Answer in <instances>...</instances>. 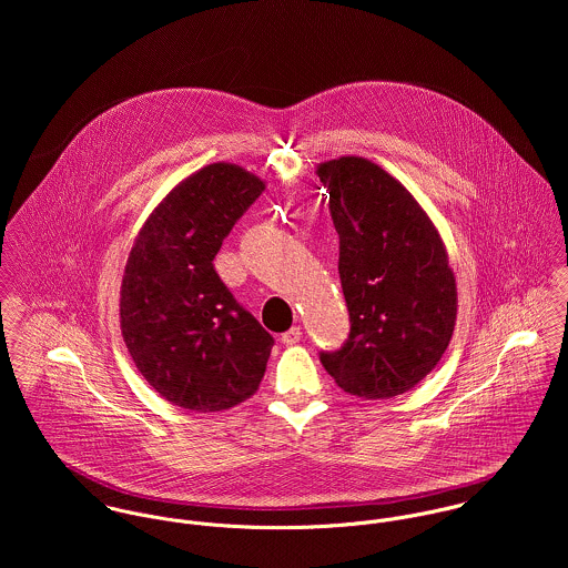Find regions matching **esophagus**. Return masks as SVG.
I'll return each mask as SVG.
<instances>
[{"mask_svg": "<svg viewBox=\"0 0 568 568\" xmlns=\"http://www.w3.org/2000/svg\"><path fill=\"white\" fill-rule=\"evenodd\" d=\"M300 338H302V327L300 325H293L291 329H286L282 334V343L284 345H295V343H300Z\"/></svg>", "mask_w": 568, "mask_h": 568, "instance_id": "obj_1", "label": "esophagus"}]
</instances>
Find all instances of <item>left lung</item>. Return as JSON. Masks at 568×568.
<instances>
[{"instance_id": "left-lung-1", "label": "left lung", "mask_w": 568, "mask_h": 568, "mask_svg": "<svg viewBox=\"0 0 568 568\" xmlns=\"http://www.w3.org/2000/svg\"><path fill=\"white\" fill-rule=\"evenodd\" d=\"M338 234L349 336L322 352L349 396L387 400L413 389L444 356L457 322V284L437 227L405 185L365 158L317 165Z\"/></svg>"}]
</instances>
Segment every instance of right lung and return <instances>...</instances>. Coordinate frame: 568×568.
Wrapping results in <instances>:
<instances>
[{"label":"right lung","instance_id":"add662e5","mask_svg":"<svg viewBox=\"0 0 568 568\" xmlns=\"http://www.w3.org/2000/svg\"><path fill=\"white\" fill-rule=\"evenodd\" d=\"M264 187L243 165H203L163 196L131 246L122 338L138 372L172 405L216 413L260 387L273 336L234 300L212 260Z\"/></svg>","mask_w":568,"mask_h":568}]
</instances>
